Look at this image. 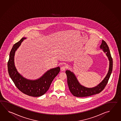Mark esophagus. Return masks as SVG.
Returning a JSON list of instances; mask_svg holds the SVG:
<instances>
[{"label":"esophagus","instance_id":"34e87169","mask_svg":"<svg viewBox=\"0 0 121 121\" xmlns=\"http://www.w3.org/2000/svg\"><path fill=\"white\" fill-rule=\"evenodd\" d=\"M60 69H61V71H65V69H66V67L65 66H62V67H61Z\"/></svg>","mask_w":121,"mask_h":121}]
</instances>
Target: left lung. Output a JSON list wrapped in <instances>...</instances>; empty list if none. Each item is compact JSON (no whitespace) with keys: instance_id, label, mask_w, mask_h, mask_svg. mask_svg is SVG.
Here are the masks:
<instances>
[{"instance_id":"obj_1","label":"left lung","mask_w":121,"mask_h":121,"mask_svg":"<svg viewBox=\"0 0 121 121\" xmlns=\"http://www.w3.org/2000/svg\"><path fill=\"white\" fill-rule=\"evenodd\" d=\"M100 48L103 50V52L108 57L109 64L107 74L102 81L96 86L92 88L85 87L80 84L73 72L70 71L69 70H67L66 71L67 79V84L69 91L75 96L83 97L98 94L103 90L107 84L112 70L113 61L108 45L103 40H102Z\"/></svg>"}]
</instances>
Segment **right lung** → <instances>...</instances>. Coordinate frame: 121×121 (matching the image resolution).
Wrapping results in <instances>:
<instances>
[{
    "instance_id": "1",
    "label": "right lung",
    "mask_w": 121,
    "mask_h": 121,
    "mask_svg": "<svg viewBox=\"0 0 121 121\" xmlns=\"http://www.w3.org/2000/svg\"><path fill=\"white\" fill-rule=\"evenodd\" d=\"M26 39L25 37L22 38L13 47L8 62V72L15 85L22 92L29 96L39 97L48 90L52 81L59 73L60 68L58 67L49 69L37 80H29L23 77L16 68L14 57L21 43Z\"/></svg>"
}]
</instances>
